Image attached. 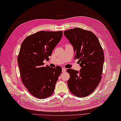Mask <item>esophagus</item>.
Returning a JSON list of instances; mask_svg holds the SVG:
<instances>
[{"instance_id": "obj_1", "label": "esophagus", "mask_w": 121, "mask_h": 121, "mask_svg": "<svg viewBox=\"0 0 121 121\" xmlns=\"http://www.w3.org/2000/svg\"><path fill=\"white\" fill-rule=\"evenodd\" d=\"M66 71V68H63V67L62 68V72H65Z\"/></svg>"}]
</instances>
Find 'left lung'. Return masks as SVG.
<instances>
[{"label": "left lung", "instance_id": "left-lung-1", "mask_svg": "<svg viewBox=\"0 0 121 121\" xmlns=\"http://www.w3.org/2000/svg\"><path fill=\"white\" fill-rule=\"evenodd\" d=\"M65 36L73 46L75 59H79L80 71L69 69L67 81L70 92L79 97L88 96L99 85L104 62L103 50L93 32L79 28L64 31Z\"/></svg>", "mask_w": 121, "mask_h": 121}]
</instances>
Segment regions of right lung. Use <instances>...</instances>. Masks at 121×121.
I'll return each mask as SVG.
<instances>
[{"mask_svg":"<svg viewBox=\"0 0 121 121\" xmlns=\"http://www.w3.org/2000/svg\"><path fill=\"white\" fill-rule=\"evenodd\" d=\"M63 32L41 31L27 37L22 42L18 63L23 84L31 95L39 99L51 96L62 72L60 66L44 67L62 38Z\"/></svg>","mask_w":121,"mask_h":121,"instance_id":"right-lung-1","label":"right lung"}]
</instances>
